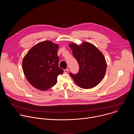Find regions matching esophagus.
Wrapping results in <instances>:
<instances>
[{"instance_id": "34e87169", "label": "esophagus", "mask_w": 134, "mask_h": 134, "mask_svg": "<svg viewBox=\"0 0 134 134\" xmlns=\"http://www.w3.org/2000/svg\"><path fill=\"white\" fill-rule=\"evenodd\" d=\"M68 71H69V69H66L64 70V73H67L68 72Z\"/></svg>"}]
</instances>
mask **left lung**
Listing matches in <instances>:
<instances>
[{"mask_svg": "<svg viewBox=\"0 0 134 134\" xmlns=\"http://www.w3.org/2000/svg\"><path fill=\"white\" fill-rule=\"evenodd\" d=\"M80 66L79 72L70 74L75 83L84 89L93 88L103 79L107 70V62L103 53L88 42L80 46L74 43L69 44Z\"/></svg>", "mask_w": 134, "mask_h": 134, "instance_id": "8db88e82", "label": "left lung"}]
</instances>
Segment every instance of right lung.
<instances>
[{
  "label": "right lung",
  "instance_id": "obj_1",
  "mask_svg": "<svg viewBox=\"0 0 134 134\" xmlns=\"http://www.w3.org/2000/svg\"><path fill=\"white\" fill-rule=\"evenodd\" d=\"M59 45L44 41L34 45L24 56L22 68L25 77L34 87L47 91L54 86L64 70L58 66Z\"/></svg>",
  "mask_w": 134,
  "mask_h": 134
}]
</instances>
